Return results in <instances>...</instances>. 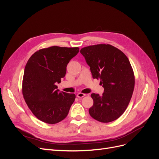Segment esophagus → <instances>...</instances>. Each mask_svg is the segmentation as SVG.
Returning <instances> with one entry per match:
<instances>
[{
    "label": "esophagus",
    "mask_w": 159,
    "mask_h": 159,
    "mask_svg": "<svg viewBox=\"0 0 159 159\" xmlns=\"http://www.w3.org/2000/svg\"><path fill=\"white\" fill-rule=\"evenodd\" d=\"M85 95V94L84 93H78V94H77V97L79 98H84V96Z\"/></svg>",
    "instance_id": "34e87169"
}]
</instances>
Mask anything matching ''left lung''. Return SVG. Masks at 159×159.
<instances>
[{"mask_svg": "<svg viewBox=\"0 0 159 159\" xmlns=\"http://www.w3.org/2000/svg\"><path fill=\"white\" fill-rule=\"evenodd\" d=\"M80 53L90 67L93 79H100L104 88L102 95H91L93 106L89 115L102 123L118 119L127 109L134 86L132 67L123 52L109 44L85 47Z\"/></svg>", "mask_w": 159, "mask_h": 159, "instance_id": "8db88e82", "label": "left lung"}]
</instances>
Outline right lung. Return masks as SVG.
I'll use <instances>...</instances> for the list:
<instances>
[{
  "mask_svg": "<svg viewBox=\"0 0 159 159\" xmlns=\"http://www.w3.org/2000/svg\"><path fill=\"white\" fill-rule=\"evenodd\" d=\"M79 48L52 46L36 52L25 66L22 81L24 98L40 121L55 124L68 114L75 95L60 92L56 84L66 74V67Z\"/></svg>",
  "mask_w": 159,
  "mask_h": 159,
  "instance_id": "right-lung-1",
  "label": "right lung"
}]
</instances>
